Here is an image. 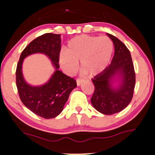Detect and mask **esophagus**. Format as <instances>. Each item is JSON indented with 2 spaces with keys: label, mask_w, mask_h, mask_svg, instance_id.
<instances>
[{
  "label": "esophagus",
  "mask_w": 155,
  "mask_h": 155,
  "mask_svg": "<svg viewBox=\"0 0 155 155\" xmlns=\"http://www.w3.org/2000/svg\"><path fill=\"white\" fill-rule=\"evenodd\" d=\"M76 81H77V85L78 86H80V84H82V82H83L84 80L82 79V78H77V80H76Z\"/></svg>",
  "instance_id": "1"
}]
</instances>
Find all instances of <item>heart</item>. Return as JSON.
<instances>
[{"instance_id": "obj_1", "label": "heart", "mask_w": 155, "mask_h": 155, "mask_svg": "<svg viewBox=\"0 0 155 155\" xmlns=\"http://www.w3.org/2000/svg\"><path fill=\"white\" fill-rule=\"evenodd\" d=\"M114 42L108 37L82 35L68 42L65 51L60 53L59 60L68 73H73L80 61L84 73L97 75L104 70L114 52Z\"/></svg>"}]
</instances>
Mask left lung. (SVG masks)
<instances>
[{"instance_id":"8db88e82","label":"left lung","mask_w":155,"mask_h":155,"mask_svg":"<svg viewBox=\"0 0 155 155\" xmlns=\"http://www.w3.org/2000/svg\"><path fill=\"white\" fill-rule=\"evenodd\" d=\"M114 42L115 53L111 64L92 79L94 92L91 102L94 109L105 115L121 111L132 100L135 85V73L130 53L126 46L114 36L107 34ZM117 76L120 82L113 86Z\"/></svg>"}]
</instances>
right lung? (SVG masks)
<instances>
[{
	"label": "right lung",
	"instance_id": "right-lung-1",
	"mask_svg": "<svg viewBox=\"0 0 155 155\" xmlns=\"http://www.w3.org/2000/svg\"><path fill=\"white\" fill-rule=\"evenodd\" d=\"M61 35L46 33L27 45L20 55L16 69V85L22 102L27 109L42 118L56 117L63 111L65 104L74 88L77 87L73 78L59 71ZM40 52L47 55L56 69L50 80L41 86H31L23 78L22 63L27 56Z\"/></svg>",
	"mask_w": 155,
	"mask_h": 155
}]
</instances>
